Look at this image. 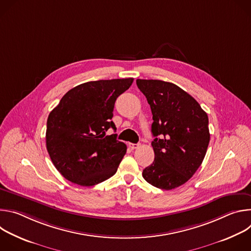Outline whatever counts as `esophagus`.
<instances>
[{
  "label": "esophagus",
  "instance_id": "1",
  "mask_svg": "<svg viewBox=\"0 0 251 251\" xmlns=\"http://www.w3.org/2000/svg\"><path fill=\"white\" fill-rule=\"evenodd\" d=\"M139 146H140L139 144H133V143H131V144H129V147H130L132 150H134V149H137Z\"/></svg>",
  "mask_w": 251,
  "mask_h": 251
}]
</instances>
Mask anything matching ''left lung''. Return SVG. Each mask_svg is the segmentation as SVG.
I'll use <instances>...</instances> for the list:
<instances>
[{"label": "left lung", "instance_id": "8db88e82", "mask_svg": "<svg viewBox=\"0 0 251 251\" xmlns=\"http://www.w3.org/2000/svg\"><path fill=\"white\" fill-rule=\"evenodd\" d=\"M153 114V164L142 176L152 186L173 190L187 183L201 165L209 143L208 117L198 101L174 83L137 79Z\"/></svg>", "mask_w": 251, "mask_h": 251}]
</instances>
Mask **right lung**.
<instances>
[{"label": "right lung", "mask_w": 251, "mask_h": 251, "mask_svg": "<svg viewBox=\"0 0 251 251\" xmlns=\"http://www.w3.org/2000/svg\"><path fill=\"white\" fill-rule=\"evenodd\" d=\"M133 78L89 81L67 91L50 113L47 149L56 170L76 185L91 187L112 176L127 147L111 121L117 97Z\"/></svg>", "instance_id": "add662e5"}]
</instances>
